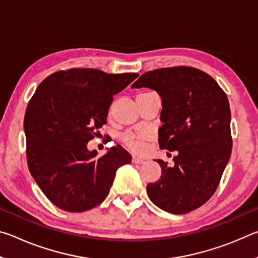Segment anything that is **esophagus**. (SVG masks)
I'll list each match as a JSON object with an SVG mask.
<instances>
[{
  "label": "esophagus",
  "instance_id": "esophagus-1",
  "mask_svg": "<svg viewBox=\"0 0 258 258\" xmlns=\"http://www.w3.org/2000/svg\"><path fill=\"white\" fill-rule=\"evenodd\" d=\"M132 161L134 164H143L145 163V159H142V158H140V157H137V156H133V158H132Z\"/></svg>",
  "mask_w": 258,
  "mask_h": 258
}]
</instances>
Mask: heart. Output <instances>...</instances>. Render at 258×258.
<instances>
[{
    "label": "heart",
    "instance_id": "heart-1",
    "mask_svg": "<svg viewBox=\"0 0 258 258\" xmlns=\"http://www.w3.org/2000/svg\"><path fill=\"white\" fill-rule=\"evenodd\" d=\"M149 138V133L146 132H127L121 135V141H123L131 150H133L135 152H141L145 150L146 142Z\"/></svg>",
    "mask_w": 258,
    "mask_h": 258
}]
</instances>
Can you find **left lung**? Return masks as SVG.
Returning a JSON list of instances; mask_svg holds the SVG:
<instances>
[{"mask_svg": "<svg viewBox=\"0 0 258 258\" xmlns=\"http://www.w3.org/2000/svg\"><path fill=\"white\" fill-rule=\"evenodd\" d=\"M161 98V149L176 151L174 166L156 160L161 176L147 185L157 207L172 214L195 211L216 191L232 149L228 97L216 81L197 68L178 66L147 72L132 85Z\"/></svg>", "mask_w": 258, "mask_h": 258, "instance_id": "1", "label": "left lung"}]
</instances>
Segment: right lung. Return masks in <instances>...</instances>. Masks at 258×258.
<instances>
[{"label": "right lung", "mask_w": 258, "mask_h": 258, "mask_svg": "<svg viewBox=\"0 0 258 258\" xmlns=\"http://www.w3.org/2000/svg\"><path fill=\"white\" fill-rule=\"evenodd\" d=\"M139 75L73 68L51 74L26 109L24 130L29 172L56 207L81 213L101 204L120 166L132 157L120 146L106 155L87 142L107 123L112 97Z\"/></svg>", "instance_id": "1"}]
</instances>
